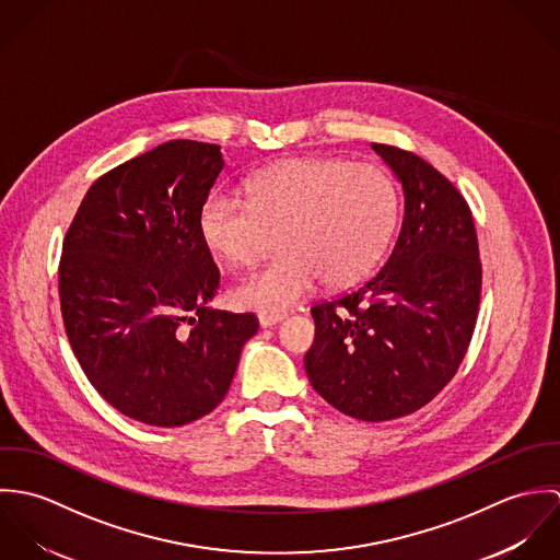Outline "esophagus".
Instances as JSON below:
<instances>
[{"instance_id":"34e87169","label":"esophagus","mask_w":560,"mask_h":560,"mask_svg":"<svg viewBox=\"0 0 560 560\" xmlns=\"http://www.w3.org/2000/svg\"><path fill=\"white\" fill-rule=\"evenodd\" d=\"M287 315H258V325L262 327V329H267V327H273V325H278L280 320H284Z\"/></svg>"}]
</instances>
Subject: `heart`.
Masks as SVG:
<instances>
[{"instance_id": "obj_1", "label": "heart", "mask_w": 560, "mask_h": 560, "mask_svg": "<svg viewBox=\"0 0 560 560\" xmlns=\"http://www.w3.org/2000/svg\"><path fill=\"white\" fill-rule=\"evenodd\" d=\"M247 200L213 191L200 211L205 243L229 265L254 262L267 229L282 254L233 289V302L280 315L306 300L320 278L345 287L382 258L397 224L399 194L373 163L298 158L247 180Z\"/></svg>"}]
</instances>
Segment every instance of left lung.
<instances>
[{
	"label": "left lung",
	"instance_id": "left-lung-1",
	"mask_svg": "<svg viewBox=\"0 0 560 560\" xmlns=\"http://www.w3.org/2000/svg\"><path fill=\"white\" fill-rule=\"evenodd\" d=\"M371 147L402 187L399 237L373 278L313 306L304 366L338 411L384 422L427 405L457 373L479 315L480 260L455 185L413 153Z\"/></svg>",
	"mask_w": 560,
	"mask_h": 560
}]
</instances>
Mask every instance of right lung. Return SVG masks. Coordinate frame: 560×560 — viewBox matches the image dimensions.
Here are the masks:
<instances>
[{
	"instance_id": "add662e5",
	"label": "right lung",
	"mask_w": 560,
	"mask_h": 560,
	"mask_svg": "<svg viewBox=\"0 0 560 560\" xmlns=\"http://www.w3.org/2000/svg\"><path fill=\"white\" fill-rule=\"evenodd\" d=\"M222 167L215 144H160L92 183L62 245L60 308L81 371L151 427L213 411L258 329L209 306L220 271L200 211Z\"/></svg>"
}]
</instances>
